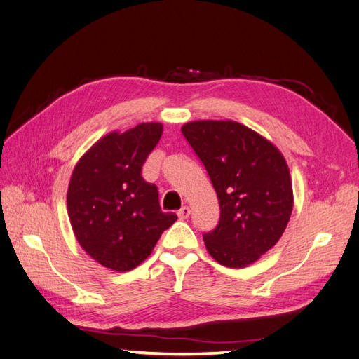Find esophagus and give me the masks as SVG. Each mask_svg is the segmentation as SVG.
Returning a JSON list of instances; mask_svg holds the SVG:
<instances>
[{
    "label": "esophagus",
    "mask_w": 359,
    "mask_h": 359,
    "mask_svg": "<svg viewBox=\"0 0 359 359\" xmlns=\"http://www.w3.org/2000/svg\"><path fill=\"white\" fill-rule=\"evenodd\" d=\"M189 215H190V208H189V206H182V208L178 211L180 220H186V219H189Z\"/></svg>",
    "instance_id": "1"
}]
</instances>
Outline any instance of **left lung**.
<instances>
[{"mask_svg":"<svg viewBox=\"0 0 359 359\" xmlns=\"http://www.w3.org/2000/svg\"><path fill=\"white\" fill-rule=\"evenodd\" d=\"M208 172L220 220L203 233L208 253L227 268H244L273 248L293 208L287 163L268 139L236 121L201 119L181 127Z\"/></svg>","mask_w":359,"mask_h":359,"instance_id":"8db88e82","label":"left lung"}]
</instances>
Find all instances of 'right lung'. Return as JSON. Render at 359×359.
Listing matches in <instances>:
<instances>
[{
    "mask_svg": "<svg viewBox=\"0 0 359 359\" xmlns=\"http://www.w3.org/2000/svg\"><path fill=\"white\" fill-rule=\"evenodd\" d=\"M161 133L160 123L107 133L72 173L67 212L76 240L95 262L118 273L142 264L178 219L161 211L157 187L140 175Z\"/></svg>",
    "mask_w": 359,
    "mask_h": 359,
    "instance_id": "add662e5",
    "label": "right lung"
}]
</instances>
